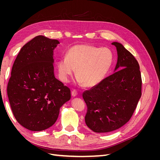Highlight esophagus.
I'll return each instance as SVG.
<instances>
[{
	"label": "esophagus",
	"instance_id": "esophagus-1",
	"mask_svg": "<svg viewBox=\"0 0 160 160\" xmlns=\"http://www.w3.org/2000/svg\"><path fill=\"white\" fill-rule=\"evenodd\" d=\"M77 94H78V93H77V91L75 90V89H73L72 91L71 92V95L72 97H75L77 95Z\"/></svg>",
	"mask_w": 160,
	"mask_h": 160
}]
</instances>
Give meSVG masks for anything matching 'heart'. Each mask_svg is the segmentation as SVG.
Listing matches in <instances>:
<instances>
[{"label": "heart", "instance_id": "obj_1", "mask_svg": "<svg viewBox=\"0 0 160 160\" xmlns=\"http://www.w3.org/2000/svg\"><path fill=\"white\" fill-rule=\"evenodd\" d=\"M113 62L114 55L109 48L77 45L57 62V69L61 80L65 83L76 69L77 83L91 88L105 79Z\"/></svg>", "mask_w": 160, "mask_h": 160}]
</instances>
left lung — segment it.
<instances>
[{
    "label": "left lung",
    "instance_id": "8db88e82",
    "mask_svg": "<svg viewBox=\"0 0 160 160\" xmlns=\"http://www.w3.org/2000/svg\"><path fill=\"white\" fill-rule=\"evenodd\" d=\"M111 44L118 52L114 73L83 92L88 107V127L96 133H108L128 123L142 96V77L138 61L118 42Z\"/></svg>",
    "mask_w": 160,
    "mask_h": 160
}]
</instances>
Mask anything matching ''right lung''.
I'll return each instance as SVG.
<instances>
[{
    "label": "right lung",
    "mask_w": 160,
    "mask_h": 160,
    "mask_svg": "<svg viewBox=\"0 0 160 160\" xmlns=\"http://www.w3.org/2000/svg\"><path fill=\"white\" fill-rule=\"evenodd\" d=\"M56 39L38 35L24 45L11 71L7 95L14 118L28 130L39 132L54 124L71 91L54 74Z\"/></svg>",
    "instance_id": "add662e5"
}]
</instances>
